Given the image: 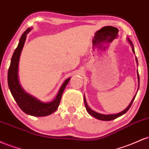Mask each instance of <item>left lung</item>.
I'll return each instance as SVG.
<instances>
[{"label":"left lung","instance_id":"obj_1","mask_svg":"<svg viewBox=\"0 0 149 149\" xmlns=\"http://www.w3.org/2000/svg\"><path fill=\"white\" fill-rule=\"evenodd\" d=\"M128 40H129L130 43V45H132V51H133V52H134V47H133V45H132V43L131 40H130V39H128ZM136 61H137V59H136ZM137 73H138V71H137ZM138 76V80H139V73H138V76ZM134 98H135V96H134V98H133V100H132L131 103L130 104V105L128 106V107H127L126 109H125L123 111H122V112H120V113H116V114H112V115H104V114H101V113H97V112L94 111L93 110H92V109H90V108L88 107V104H87L86 100H85V97H84V102H85V108H86L87 111H88V112L89 113V114H90V115H91L92 116H93V117L96 118L97 119L101 120L109 121V120H112L117 118L119 117V116L123 115L124 113H125L127 112L128 110H129L130 108L131 107L132 104L133 102H134Z\"/></svg>","mask_w":149,"mask_h":149}]
</instances>
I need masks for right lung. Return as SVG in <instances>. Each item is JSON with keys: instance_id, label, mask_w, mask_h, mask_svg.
<instances>
[{"instance_id": "1", "label": "right lung", "mask_w": 149, "mask_h": 149, "mask_svg": "<svg viewBox=\"0 0 149 149\" xmlns=\"http://www.w3.org/2000/svg\"><path fill=\"white\" fill-rule=\"evenodd\" d=\"M31 29H27L22 34L19 40L17 47L15 49L13 55L12 57L11 62L8 73V83L12 95L14 97L19 107L25 113L33 116H45L50 115L57 109L66 85L68 84L70 78L65 80L62 86L59 90V93L56 97L55 100L49 103H44L36 100L33 97L26 93L20 86L18 80V64L19 60L22 49L26 38V34L29 33Z\"/></svg>"}]
</instances>
